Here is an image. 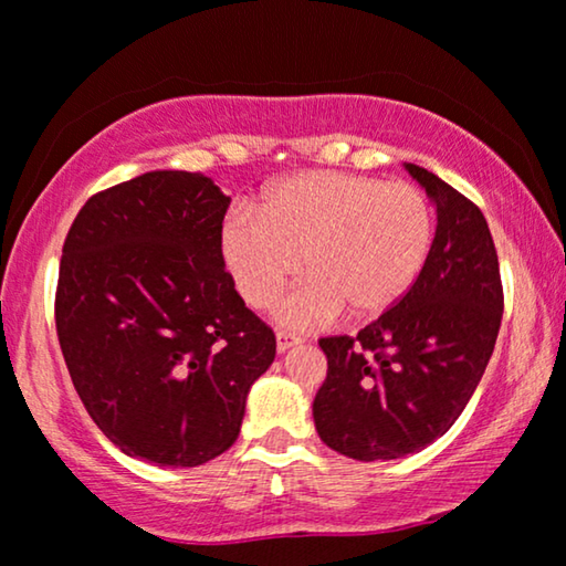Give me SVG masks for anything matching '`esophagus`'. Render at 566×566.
I'll use <instances>...</instances> for the list:
<instances>
[{
  "label": "esophagus",
  "mask_w": 566,
  "mask_h": 566,
  "mask_svg": "<svg viewBox=\"0 0 566 566\" xmlns=\"http://www.w3.org/2000/svg\"><path fill=\"white\" fill-rule=\"evenodd\" d=\"M301 343V337L298 335H293V332H283V329H277V335H275V347H277V353H285V350H291L293 345H298Z\"/></svg>",
  "instance_id": "34e87169"
}]
</instances>
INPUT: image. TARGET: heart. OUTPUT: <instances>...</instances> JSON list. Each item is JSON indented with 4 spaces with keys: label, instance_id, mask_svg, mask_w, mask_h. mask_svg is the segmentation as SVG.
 I'll return each mask as SVG.
<instances>
[{
    "label": "heart",
    "instance_id": "heart-1",
    "mask_svg": "<svg viewBox=\"0 0 566 566\" xmlns=\"http://www.w3.org/2000/svg\"><path fill=\"white\" fill-rule=\"evenodd\" d=\"M432 247V211L409 182L353 172H306L268 190L258 216L223 221L221 252L247 304L277 308L291 327H316L339 312L374 319L399 304Z\"/></svg>",
    "mask_w": 566,
    "mask_h": 566
}]
</instances>
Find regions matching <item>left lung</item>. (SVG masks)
Here are the masks:
<instances>
[{"label": "left lung", "mask_w": 566, "mask_h": 566, "mask_svg": "<svg viewBox=\"0 0 566 566\" xmlns=\"http://www.w3.org/2000/svg\"><path fill=\"white\" fill-rule=\"evenodd\" d=\"M407 169L438 208L420 277L355 337L319 339L327 378L314 399L316 432L358 461L401 459L451 430L490 363L505 304L479 206L424 167Z\"/></svg>", "instance_id": "left-lung-1"}]
</instances>
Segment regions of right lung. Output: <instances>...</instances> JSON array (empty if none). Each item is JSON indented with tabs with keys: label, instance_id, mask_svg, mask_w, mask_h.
<instances>
[{
	"label": "right lung",
	"instance_id": "right-lung-1",
	"mask_svg": "<svg viewBox=\"0 0 566 566\" xmlns=\"http://www.w3.org/2000/svg\"><path fill=\"white\" fill-rule=\"evenodd\" d=\"M231 198L200 172H146L92 196L69 229L56 335L103 436L157 467H200L239 438L275 335L234 291Z\"/></svg>",
	"mask_w": 566,
	"mask_h": 566
}]
</instances>
